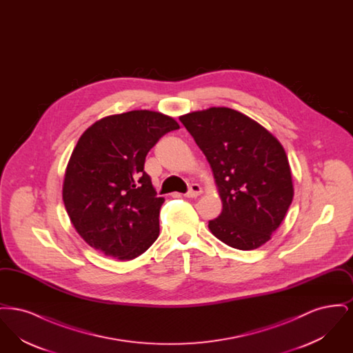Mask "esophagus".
Returning a JSON list of instances; mask_svg holds the SVG:
<instances>
[{
    "label": "esophagus",
    "mask_w": 353,
    "mask_h": 353,
    "mask_svg": "<svg viewBox=\"0 0 353 353\" xmlns=\"http://www.w3.org/2000/svg\"><path fill=\"white\" fill-rule=\"evenodd\" d=\"M202 193V188L199 184H192L189 186V190L185 193L186 197L189 199H193V197H197Z\"/></svg>",
    "instance_id": "1"
}]
</instances>
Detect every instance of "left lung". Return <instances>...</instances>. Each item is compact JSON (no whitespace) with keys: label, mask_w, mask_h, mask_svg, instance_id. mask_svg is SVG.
I'll list each match as a JSON object with an SVG mask.
<instances>
[{"label":"left lung","mask_w":353,"mask_h":353,"mask_svg":"<svg viewBox=\"0 0 353 353\" xmlns=\"http://www.w3.org/2000/svg\"><path fill=\"white\" fill-rule=\"evenodd\" d=\"M213 170L222 212L209 221L230 248L254 250L279 228L292 202L291 169L282 144L255 120L226 107L180 117Z\"/></svg>","instance_id":"obj_1"}]
</instances>
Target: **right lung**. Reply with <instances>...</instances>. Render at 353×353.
Segmentation results:
<instances>
[{"label": "right lung", "instance_id": "obj_1", "mask_svg": "<svg viewBox=\"0 0 353 353\" xmlns=\"http://www.w3.org/2000/svg\"><path fill=\"white\" fill-rule=\"evenodd\" d=\"M179 128L170 117L137 110L101 119L84 131L62 194L71 223L91 248L130 261L157 239L164 199L156 196L144 163L160 137Z\"/></svg>", "mask_w": 353, "mask_h": 353}]
</instances>
